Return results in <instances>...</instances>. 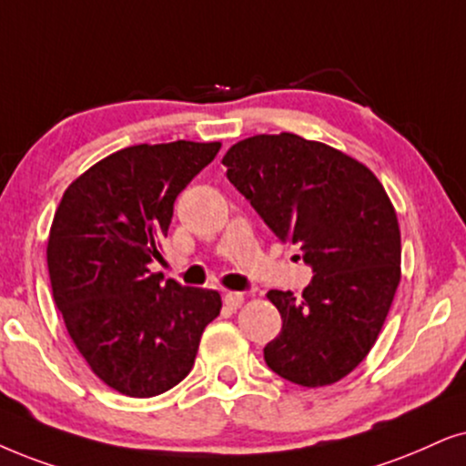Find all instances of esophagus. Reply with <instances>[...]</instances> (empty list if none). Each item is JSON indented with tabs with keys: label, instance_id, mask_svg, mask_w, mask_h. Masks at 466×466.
<instances>
[{
	"label": "esophagus",
	"instance_id": "34e87169",
	"mask_svg": "<svg viewBox=\"0 0 466 466\" xmlns=\"http://www.w3.org/2000/svg\"><path fill=\"white\" fill-rule=\"evenodd\" d=\"M223 301H226L229 309H238L245 303V297L240 292H226L223 294Z\"/></svg>",
	"mask_w": 466,
	"mask_h": 466
}]
</instances>
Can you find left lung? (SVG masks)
Returning a JSON list of instances; mask_svg holds the SVG:
<instances>
[{
    "mask_svg": "<svg viewBox=\"0 0 466 466\" xmlns=\"http://www.w3.org/2000/svg\"><path fill=\"white\" fill-rule=\"evenodd\" d=\"M228 180L314 268L303 297L270 290L281 333L264 361L301 387L333 385L368 357L400 284L398 215L372 169L294 133L253 135L223 157Z\"/></svg>",
    "mask_w": 466,
    "mask_h": 466,
    "instance_id": "left-lung-1",
    "label": "left lung"
}]
</instances>
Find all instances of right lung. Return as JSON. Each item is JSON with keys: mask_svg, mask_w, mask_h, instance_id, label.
<instances>
[{"mask_svg": "<svg viewBox=\"0 0 466 466\" xmlns=\"http://www.w3.org/2000/svg\"><path fill=\"white\" fill-rule=\"evenodd\" d=\"M219 141L139 144L94 163L64 191L46 240L53 301L105 385L152 398L191 372L219 292L182 288L161 260L174 202L219 152Z\"/></svg>", "mask_w": 466, "mask_h": 466, "instance_id": "obj_1", "label": "right lung"}]
</instances>
